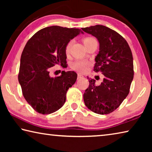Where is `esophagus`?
Wrapping results in <instances>:
<instances>
[{"label": "esophagus", "mask_w": 152, "mask_h": 152, "mask_svg": "<svg viewBox=\"0 0 152 152\" xmlns=\"http://www.w3.org/2000/svg\"><path fill=\"white\" fill-rule=\"evenodd\" d=\"M83 77H84V76H82V74H78V79H80V78H83Z\"/></svg>", "instance_id": "1"}]
</instances>
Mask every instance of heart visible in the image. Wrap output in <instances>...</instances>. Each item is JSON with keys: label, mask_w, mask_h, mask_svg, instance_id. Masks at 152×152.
Here are the masks:
<instances>
[{"label": "heart", "mask_w": 152, "mask_h": 152, "mask_svg": "<svg viewBox=\"0 0 152 152\" xmlns=\"http://www.w3.org/2000/svg\"><path fill=\"white\" fill-rule=\"evenodd\" d=\"M92 39H93V38H91V37L86 38V39H84V43L86 42V41L91 40ZM72 44V42H70L68 43V44H67L66 47V54H68V53H70ZM88 64V62H86V61L79 60V61H75V62H74L72 64V68L74 69V70H78L79 72H85L87 70Z\"/></svg>", "instance_id": "heart-1"}]
</instances>
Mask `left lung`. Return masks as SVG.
I'll use <instances>...</instances> for the list:
<instances>
[{"label":"left lung","mask_w":152,"mask_h":152,"mask_svg":"<svg viewBox=\"0 0 152 152\" xmlns=\"http://www.w3.org/2000/svg\"><path fill=\"white\" fill-rule=\"evenodd\" d=\"M82 30L99 41L94 70L101 71L104 76L99 86H96L95 80L88 78L89 86L83 95L84 103L97 114H109L119 107L129 92L134 74L132 50L121 35L104 25Z\"/></svg>","instance_id":"8db88e82"}]
</instances>
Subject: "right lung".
Returning <instances> with one entry per match:
<instances>
[{"label":"right lung","instance_id":"1","mask_svg":"<svg viewBox=\"0 0 152 152\" xmlns=\"http://www.w3.org/2000/svg\"><path fill=\"white\" fill-rule=\"evenodd\" d=\"M83 33L80 29L57 25L43 28L33 35L23 51L19 82L25 100L35 111L53 113L66 102L68 89L75 83V72H61L51 77L50 68L66 64V47L71 39Z\"/></svg>","mask_w":152,"mask_h":152}]
</instances>
